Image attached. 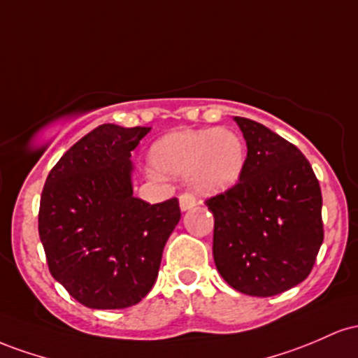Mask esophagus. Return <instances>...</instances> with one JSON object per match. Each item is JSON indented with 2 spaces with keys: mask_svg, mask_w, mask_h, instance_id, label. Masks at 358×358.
Returning <instances> with one entry per match:
<instances>
[{
  "mask_svg": "<svg viewBox=\"0 0 358 358\" xmlns=\"http://www.w3.org/2000/svg\"><path fill=\"white\" fill-rule=\"evenodd\" d=\"M179 203H180V210L182 211H187V210H191V208L196 206L194 196L189 194V192H184V194H180Z\"/></svg>",
  "mask_w": 358,
  "mask_h": 358,
  "instance_id": "obj_1",
  "label": "esophagus"
}]
</instances>
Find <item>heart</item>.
<instances>
[{
    "mask_svg": "<svg viewBox=\"0 0 358 358\" xmlns=\"http://www.w3.org/2000/svg\"><path fill=\"white\" fill-rule=\"evenodd\" d=\"M150 160L160 174L187 176L199 194H218L238 182L245 147L242 138L227 128L180 130L155 142Z\"/></svg>",
    "mask_w": 358,
    "mask_h": 358,
    "instance_id": "obj_1",
    "label": "heart"
}]
</instances>
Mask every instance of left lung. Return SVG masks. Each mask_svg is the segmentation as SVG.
<instances>
[{"instance_id":"8db88e82","label":"left lung","mask_w":358,"mask_h":358,"mask_svg":"<svg viewBox=\"0 0 358 358\" xmlns=\"http://www.w3.org/2000/svg\"><path fill=\"white\" fill-rule=\"evenodd\" d=\"M247 142L238 182L206 199L213 257L236 291L275 296L309 275L323 243L321 189L311 164L282 136L235 116Z\"/></svg>"}]
</instances>
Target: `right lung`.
I'll list each match as a JSON object with an SVG mask.
<instances>
[{"label":"right lung","mask_w":358,"mask_h":358,"mask_svg":"<svg viewBox=\"0 0 358 358\" xmlns=\"http://www.w3.org/2000/svg\"><path fill=\"white\" fill-rule=\"evenodd\" d=\"M150 128L104 123L52 167L38 210V235L52 277L92 309L140 303L159 275L180 220L178 198H135L131 150Z\"/></svg>","instance_id":"1"}]
</instances>
